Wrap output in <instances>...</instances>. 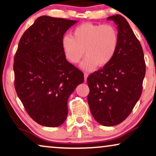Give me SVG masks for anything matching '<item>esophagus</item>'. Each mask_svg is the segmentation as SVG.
Listing matches in <instances>:
<instances>
[{"mask_svg":"<svg viewBox=\"0 0 156 156\" xmlns=\"http://www.w3.org/2000/svg\"><path fill=\"white\" fill-rule=\"evenodd\" d=\"M88 76V73H84V78H85V81L87 80V78Z\"/></svg>","mask_w":156,"mask_h":156,"instance_id":"34e87169","label":"esophagus"}]
</instances>
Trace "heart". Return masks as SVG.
Instances as JSON below:
<instances>
[{
  "instance_id": "1",
  "label": "heart",
  "mask_w": 156,
  "mask_h": 156,
  "mask_svg": "<svg viewBox=\"0 0 156 156\" xmlns=\"http://www.w3.org/2000/svg\"><path fill=\"white\" fill-rule=\"evenodd\" d=\"M119 41V32L115 25L86 23L77 26L72 37L63 36L61 45L66 57L72 63H78L85 54L80 66L93 71L97 66L103 67L110 63Z\"/></svg>"
}]
</instances>
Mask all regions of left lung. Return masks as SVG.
<instances>
[{
    "instance_id": "left-lung-1",
    "label": "left lung",
    "mask_w": 156,
    "mask_h": 156,
    "mask_svg": "<svg viewBox=\"0 0 156 156\" xmlns=\"http://www.w3.org/2000/svg\"><path fill=\"white\" fill-rule=\"evenodd\" d=\"M118 27V49L110 63L90 74L87 95L93 117L103 126L125 120L141 95L146 74L143 49L133 30L121 15L107 17Z\"/></svg>"
}]
</instances>
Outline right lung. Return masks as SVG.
Instances as JSON below:
<instances>
[{
  "instance_id": "add662e5",
  "label": "right lung",
  "mask_w": 156,
  "mask_h": 156,
  "mask_svg": "<svg viewBox=\"0 0 156 156\" xmlns=\"http://www.w3.org/2000/svg\"><path fill=\"white\" fill-rule=\"evenodd\" d=\"M76 22L41 16L24 32L15 54V88L34 121L48 127L62 124L68 100L84 81L83 72L67 61L61 41Z\"/></svg>"
}]
</instances>
